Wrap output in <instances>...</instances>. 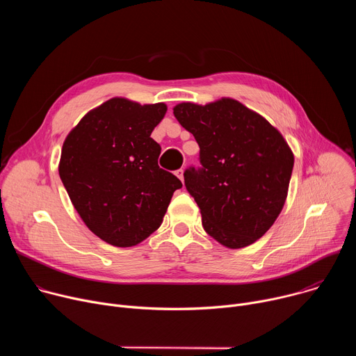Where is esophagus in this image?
Returning a JSON list of instances; mask_svg holds the SVG:
<instances>
[{"mask_svg":"<svg viewBox=\"0 0 356 356\" xmlns=\"http://www.w3.org/2000/svg\"><path fill=\"white\" fill-rule=\"evenodd\" d=\"M176 176L181 180V183L184 181V170L183 169H179V170H176Z\"/></svg>","mask_w":356,"mask_h":356,"instance_id":"1","label":"esophagus"}]
</instances>
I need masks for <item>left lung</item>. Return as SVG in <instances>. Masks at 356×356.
Wrapping results in <instances>:
<instances>
[{
  "mask_svg": "<svg viewBox=\"0 0 356 356\" xmlns=\"http://www.w3.org/2000/svg\"><path fill=\"white\" fill-rule=\"evenodd\" d=\"M173 114L200 146V170H186L206 232L229 249L245 248L273 225L287 198L294 155L266 118L222 97L180 103Z\"/></svg>",
  "mask_w": 356,
  "mask_h": 356,
  "instance_id": "1",
  "label": "left lung"
}]
</instances>
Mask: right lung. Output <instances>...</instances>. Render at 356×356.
<instances>
[{"label": "right lung", "instance_id": "add662e5", "mask_svg": "<svg viewBox=\"0 0 356 356\" xmlns=\"http://www.w3.org/2000/svg\"><path fill=\"white\" fill-rule=\"evenodd\" d=\"M165 103L114 97L90 110L63 142L59 175L72 204L99 239L129 248L155 232L181 181L158 166L152 131Z\"/></svg>", "mask_w": 356, "mask_h": 356}]
</instances>
